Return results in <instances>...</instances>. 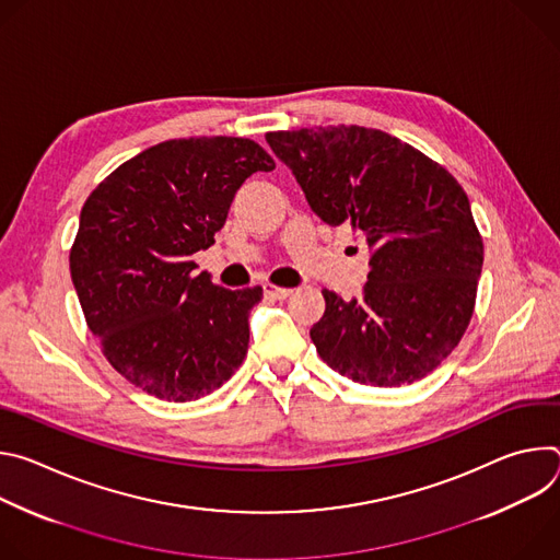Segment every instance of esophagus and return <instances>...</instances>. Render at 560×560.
I'll list each match as a JSON object with an SVG mask.
<instances>
[{"mask_svg":"<svg viewBox=\"0 0 560 560\" xmlns=\"http://www.w3.org/2000/svg\"><path fill=\"white\" fill-rule=\"evenodd\" d=\"M264 292H266V296H270V299H288L290 294H292V290L290 288H279V285H272V283H264Z\"/></svg>","mask_w":560,"mask_h":560,"instance_id":"obj_1","label":"esophagus"}]
</instances>
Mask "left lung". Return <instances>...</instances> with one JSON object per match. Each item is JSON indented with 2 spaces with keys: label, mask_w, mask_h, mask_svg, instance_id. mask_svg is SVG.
I'll return each instance as SVG.
<instances>
[{
  "label": "left lung",
  "mask_w": 560,
  "mask_h": 560,
  "mask_svg": "<svg viewBox=\"0 0 560 560\" xmlns=\"http://www.w3.org/2000/svg\"><path fill=\"white\" fill-rule=\"evenodd\" d=\"M316 217L348 223L370 248L363 296L324 290L310 339L332 370L376 387L428 376L458 346L476 301L483 238L460 184L383 130L268 132Z\"/></svg>",
  "instance_id": "left-lung-1"
}]
</instances>
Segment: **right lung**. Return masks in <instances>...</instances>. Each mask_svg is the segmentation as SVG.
Wrapping results in <instances>:
<instances>
[{
  "mask_svg": "<svg viewBox=\"0 0 560 560\" xmlns=\"http://www.w3.org/2000/svg\"><path fill=\"white\" fill-rule=\"evenodd\" d=\"M275 159L253 139L190 137L128 159L86 199L70 277L110 365L135 387L186 404L244 363L261 285L225 290L195 272L236 190Z\"/></svg>",
  "mask_w": 560,
  "mask_h": 560,
  "instance_id": "right-lung-1",
  "label": "right lung"
}]
</instances>
